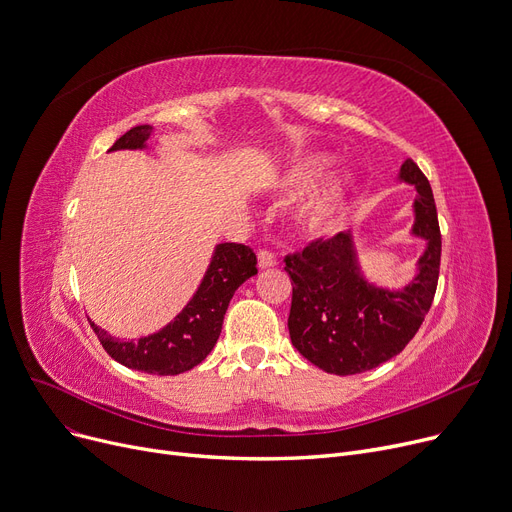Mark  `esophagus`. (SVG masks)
Returning a JSON list of instances; mask_svg holds the SVG:
<instances>
[{"label": "esophagus", "mask_w": 512, "mask_h": 512, "mask_svg": "<svg viewBox=\"0 0 512 512\" xmlns=\"http://www.w3.org/2000/svg\"><path fill=\"white\" fill-rule=\"evenodd\" d=\"M257 261H259V267H261V270H270V267H274V265L278 263L276 255H274L272 251H267V249H259V253H257Z\"/></svg>", "instance_id": "obj_1"}]
</instances>
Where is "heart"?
<instances>
[{
  "mask_svg": "<svg viewBox=\"0 0 512 512\" xmlns=\"http://www.w3.org/2000/svg\"><path fill=\"white\" fill-rule=\"evenodd\" d=\"M326 168H328L326 157H311V159L299 161V164L288 172V176L284 180L286 193L301 195V193L311 191V188H315L317 182L324 178ZM346 195H348V182L332 184L328 191L315 197L301 211V215H299L301 228L309 234H326L328 230H332L340 211L344 209Z\"/></svg>",
  "mask_w": 512,
  "mask_h": 512,
  "instance_id": "b5f03b06",
  "label": "heart"
}]
</instances>
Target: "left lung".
<instances>
[{"instance_id":"obj_1","label":"left lung","mask_w":512,"mask_h":512,"mask_svg":"<svg viewBox=\"0 0 512 512\" xmlns=\"http://www.w3.org/2000/svg\"><path fill=\"white\" fill-rule=\"evenodd\" d=\"M400 180L417 188L413 234L427 242L409 286H371L361 276L348 232L311 240L301 253L284 257L292 280L290 340L328 373L355 375L390 361L413 340L432 307L442 255L434 193L413 159L402 164Z\"/></svg>"}]
</instances>
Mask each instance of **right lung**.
<instances>
[{"label": "right lung", "instance_id": "add662e5", "mask_svg": "<svg viewBox=\"0 0 512 512\" xmlns=\"http://www.w3.org/2000/svg\"><path fill=\"white\" fill-rule=\"evenodd\" d=\"M151 126H134L112 145L118 149H143L151 137ZM257 274V257L251 247L224 242L215 247L201 286L174 321L151 336L137 342L107 336L91 321L105 353L124 367L153 373L178 375L199 365L215 346L222 332L224 315L236 288Z\"/></svg>", "mask_w": 512, "mask_h": 512}]
</instances>
